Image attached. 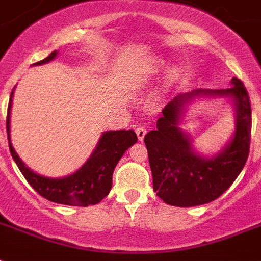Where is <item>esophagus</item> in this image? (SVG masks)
Masks as SVG:
<instances>
[{"mask_svg": "<svg viewBox=\"0 0 261 261\" xmlns=\"http://www.w3.org/2000/svg\"><path fill=\"white\" fill-rule=\"evenodd\" d=\"M135 133H137L138 139H139V141H143V139H145V137H146V133H147V130H146L143 126H139L137 130H135Z\"/></svg>", "mask_w": 261, "mask_h": 261, "instance_id": "esophagus-1", "label": "esophagus"}]
</instances>
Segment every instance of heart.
<instances>
[{
    "instance_id": "obj_1",
    "label": "heart",
    "mask_w": 261,
    "mask_h": 261,
    "mask_svg": "<svg viewBox=\"0 0 261 261\" xmlns=\"http://www.w3.org/2000/svg\"><path fill=\"white\" fill-rule=\"evenodd\" d=\"M167 68V60L164 57H156L152 59L149 64L146 65V68L143 69L142 77L143 79H150L152 76L161 75L162 72ZM182 76V69L179 68L178 65H171L169 67L164 76V88H171L179 82Z\"/></svg>"
}]
</instances>
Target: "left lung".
Masks as SVG:
<instances>
[{
  "instance_id": "obj_1",
  "label": "left lung",
  "mask_w": 261,
  "mask_h": 261,
  "mask_svg": "<svg viewBox=\"0 0 261 261\" xmlns=\"http://www.w3.org/2000/svg\"><path fill=\"white\" fill-rule=\"evenodd\" d=\"M226 90H193L167 103L156 128L147 133L152 188L164 202L173 206H198L219 198L243 170L251 143V101L237 77ZM229 98L235 116V131L219 153L202 156L195 151L190 135L179 127L187 107L196 98Z\"/></svg>"
}]
</instances>
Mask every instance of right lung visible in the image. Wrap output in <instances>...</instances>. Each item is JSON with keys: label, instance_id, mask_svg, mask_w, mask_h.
I'll return each instance as SVG.
<instances>
[{"label": "right lung", "instance_id": "1", "mask_svg": "<svg viewBox=\"0 0 261 261\" xmlns=\"http://www.w3.org/2000/svg\"><path fill=\"white\" fill-rule=\"evenodd\" d=\"M57 54H59L57 50H54L44 60L33 65L46 64L56 59ZM14 90L16 87L10 94L6 131H8L10 154L25 179L29 182V185L40 196L56 204L69 205V206H88V205L99 204L106 196H109L112 186L114 169L123 156L126 150L137 143V134L133 130L105 131L90 158L75 173L59 178L37 174L22 162L10 139V112L13 105Z\"/></svg>", "mask_w": 261, "mask_h": 261}]
</instances>
